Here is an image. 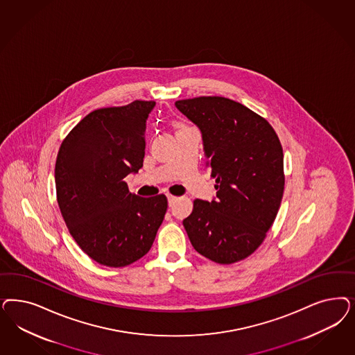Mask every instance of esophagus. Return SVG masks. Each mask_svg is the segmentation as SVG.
Listing matches in <instances>:
<instances>
[{
    "label": "esophagus",
    "mask_w": 355,
    "mask_h": 355,
    "mask_svg": "<svg viewBox=\"0 0 355 355\" xmlns=\"http://www.w3.org/2000/svg\"><path fill=\"white\" fill-rule=\"evenodd\" d=\"M167 200H168V205L172 206L175 204V201L178 200L176 196L167 195Z\"/></svg>",
    "instance_id": "1"
}]
</instances>
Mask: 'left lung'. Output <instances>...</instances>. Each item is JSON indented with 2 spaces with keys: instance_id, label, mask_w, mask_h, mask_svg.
Returning <instances> with one entry per match:
<instances>
[{
  "instance_id": "left-lung-1",
  "label": "left lung",
  "mask_w": 355,
  "mask_h": 355,
  "mask_svg": "<svg viewBox=\"0 0 355 355\" xmlns=\"http://www.w3.org/2000/svg\"><path fill=\"white\" fill-rule=\"evenodd\" d=\"M175 105L200 128L206 166L217 183V200H195L184 229L206 259L244 260L261 245L282 201L279 138L260 114L223 96H198Z\"/></svg>"
}]
</instances>
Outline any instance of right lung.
I'll use <instances>...</instances> for the list:
<instances>
[{
  "mask_svg": "<svg viewBox=\"0 0 355 355\" xmlns=\"http://www.w3.org/2000/svg\"><path fill=\"white\" fill-rule=\"evenodd\" d=\"M154 105L135 101L95 110L58 150L55 182L62 218L80 250L105 266L123 268L145 256L167 210L166 196L139 197L124 182L144 164Z\"/></svg>",
  "mask_w": 355,
  "mask_h": 355,
  "instance_id": "right-lung-1",
  "label": "right lung"
}]
</instances>
